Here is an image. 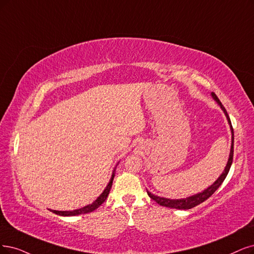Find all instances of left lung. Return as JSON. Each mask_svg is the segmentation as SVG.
Instances as JSON below:
<instances>
[{"label":"left lung","instance_id":"8db88e82","mask_svg":"<svg viewBox=\"0 0 254 254\" xmlns=\"http://www.w3.org/2000/svg\"><path fill=\"white\" fill-rule=\"evenodd\" d=\"M211 96L212 98L217 101L219 103V106L221 107V109L223 110L224 114L226 115V118L228 120V124L230 126V129H231V134H232V137H231V148H230V154H229V159H228V162L226 164V166H225V170L224 172L222 173V175L218 178L217 181H215L212 185H210L209 187H207V189L204 190L202 192H199L196 194H193V195H190L189 196V198H185V199H177V200H171V199H166V198H161V196H158V195H155L153 193H151L149 191H147V194L151 199H153L155 202H157L159 205L161 206H164V207H170V208H176V209H190L192 207H194V206L199 205L201 203H203L204 201L207 200L209 196H211L213 194V192L217 190L219 187L221 186V184L223 183V181L225 180V178L227 177L228 175V172L230 170V166L232 164V160H233V141H234V137H233V128H232V126H231V121H230V118L227 114V111L226 109L224 108V106L222 105V102L220 101V99L218 98V96L215 95V94L212 92L211 93Z\"/></svg>","mask_w":254,"mask_h":254}]
</instances>
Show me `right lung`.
Wrapping results in <instances>:
<instances>
[{
    "instance_id": "add662e5",
    "label": "right lung",
    "mask_w": 254,
    "mask_h": 254,
    "mask_svg": "<svg viewBox=\"0 0 254 254\" xmlns=\"http://www.w3.org/2000/svg\"><path fill=\"white\" fill-rule=\"evenodd\" d=\"M114 177H115V170L113 171L112 177H111V180L109 182V184L107 185V187L105 189V190L102 191V193L98 196V198L94 201L92 204H89L87 206H84L82 208L79 209H75V210H70V211H59V210H51L53 213L55 214H59V215H64V217H72V215H78V214H82V213H89L92 212L95 209H97L99 206L106 201V199L108 198V194L111 190V187L113 184V180H114Z\"/></svg>"
}]
</instances>
